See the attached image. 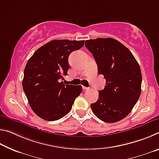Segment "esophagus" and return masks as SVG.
I'll use <instances>...</instances> for the list:
<instances>
[{"mask_svg":"<svg viewBox=\"0 0 159 159\" xmlns=\"http://www.w3.org/2000/svg\"><path fill=\"white\" fill-rule=\"evenodd\" d=\"M83 90H89V88H87V87H85V86H83Z\"/></svg>","mask_w":159,"mask_h":159,"instance_id":"1","label":"esophagus"}]
</instances>
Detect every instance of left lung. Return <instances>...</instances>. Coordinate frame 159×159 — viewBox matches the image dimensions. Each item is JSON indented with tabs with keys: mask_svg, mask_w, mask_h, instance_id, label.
I'll use <instances>...</instances> for the list:
<instances>
[{
	"mask_svg": "<svg viewBox=\"0 0 159 159\" xmlns=\"http://www.w3.org/2000/svg\"><path fill=\"white\" fill-rule=\"evenodd\" d=\"M85 45L93 55L98 74L106 80L91 109L102 121H119L130 114L140 96V67L130 51L112 38L88 40Z\"/></svg>",
	"mask_w": 159,
	"mask_h": 159,
	"instance_id": "8db88e82",
	"label": "left lung"
}]
</instances>
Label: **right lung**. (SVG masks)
Here are the masks:
<instances>
[{
    "mask_svg": "<svg viewBox=\"0 0 159 159\" xmlns=\"http://www.w3.org/2000/svg\"><path fill=\"white\" fill-rule=\"evenodd\" d=\"M83 45L84 41L53 40L39 48L28 60L22 87L38 116L53 121L71 111L82 87L64 85L61 79L67 76L69 55Z\"/></svg>",
    "mask_w": 159,
    "mask_h": 159,
    "instance_id": "obj_1",
    "label": "right lung"
}]
</instances>
